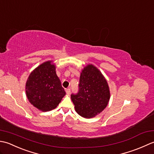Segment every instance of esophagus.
I'll return each mask as SVG.
<instances>
[{
  "instance_id": "obj_1",
  "label": "esophagus",
  "mask_w": 154,
  "mask_h": 154,
  "mask_svg": "<svg viewBox=\"0 0 154 154\" xmlns=\"http://www.w3.org/2000/svg\"><path fill=\"white\" fill-rule=\"evenodd\" d=\"M66 92L67 94H70V88L66 89Z\"/></svg>"
}]
</instances>
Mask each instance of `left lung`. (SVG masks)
Masks as SVG:
<instances>
[{
  "mask_svg": "<svg viewBox=\"0 0 154 154\" xmlns=\"http://www.w3.org/2000/svg\"><path fill=\"white\" fill-rule=\"evenodd\" d=\"M109 96L107 81L98 69L88 65L82 72L78 92L72 94L71 99L78 114L92 118L107 106Z\"/></svg>",
  "mask_w": 154,
  "mask_h": 154,
  "instance_id": "8db88e82",
  "label": "left lung"
}]
</instances>
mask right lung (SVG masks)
Here are the masks:
<instances>
[{
    "label": "right lung",
    "mask_w": 154,
    "mask_h": 154,
    "mask_svg": "<svg viewBox=\"0 0 154 154\" xmlns=\"http://www.w3.org/2000/svg\"><path fill=\"white\" fill-rule=\"evenodd\" d=\"M46 62L33 70L26 84L27 98L40 110L47 112L57 107L66 94L60 80L56 73V67Z\"/></svg>",
    "instance_id": "obj_1"
}]
</instances>
